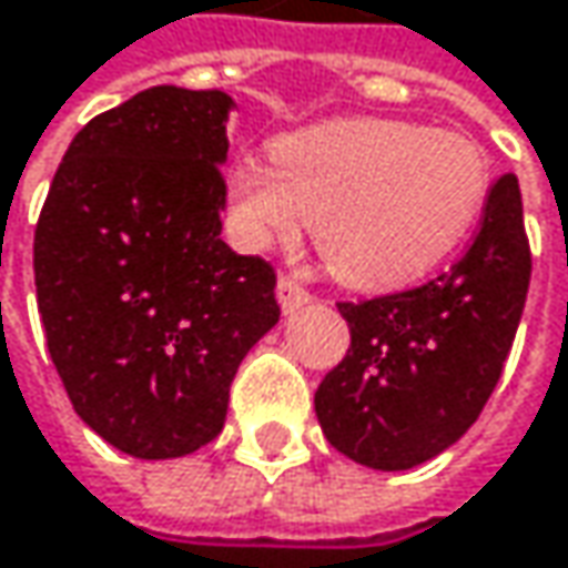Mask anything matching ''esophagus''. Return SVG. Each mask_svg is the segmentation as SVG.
<instances>
[{
	"mask_svg": "<svg viewBox=\"0 0 568 568\" xmlns=\"http://www.w3.org/2000/svg\"><path fill=\"white\" fill-rule=\"evenodd\" d=\"M276 298H280L285 315H292V312H298V308H305V305L312 302V292L298 283V280H292V276H280V283H276Z\"/></svg>",
	"mask_w": 568,
	"mask_h": 568,
	"instance_id": "obj_1",
	"label": "esophagus"
}]
</instances>
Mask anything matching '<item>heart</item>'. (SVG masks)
<instances>
[{
	"mask_svg": "<svg viewBox=\"0 0 568 568\" xmlns=\"http://www.w3.org/2000/svg\"><path fill=\"white\" fill-rule=\"evenodd\" d=\"M488 199L483 148L453 128L344 118L285 134L273 166L244 156L227 173L241 244H292L308 221L327 270L356 288H398L440 266Z\"/></svg>",
	"mask_w": 568,
	"mask_h": 568,
	"instance_id": "heart-1",
	"label": "heart"
}]
</instances>
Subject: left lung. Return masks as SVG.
Listing matches in <instances>:
<instances>
[{
  "instance_id": "8db88e82",
  "label": "left lung",
  "mask_w": 568,
  "mask_h": 568,
  "mask_svg": "<svg viewBox=\"0 0 568 568\" xmlns=\"http://www.w3.org/2000/svg\"><path fill=\"white\" fill-rule=\"evenodd\" d=\"M530 247L515 173L488 189L479 234L437 280L341 302L351 351L315 392L334 450L402 473L453 447L483 415L515 344Z\"/></svg>"
}]
</instances>
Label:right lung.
<instances>
[{
	"label": "right lung",
	"mask_w": 568,
	"mask_h": 568,
	"mask_svg": "<svg viewBox=\"0 0 568 568\" xmlns=\"http://www.w3.org/2000/svg\"><path fill=\"white\" fill-rule=\"evenodd\" d=\"M231 112L221 89L131 95L73 138L38 217L53 366L77 415L138 459L215 440L241 359L280 321L273 266L221 241Z\"/></svg>",
	"instance_id": "right-lung-1"
}]
</instances>
